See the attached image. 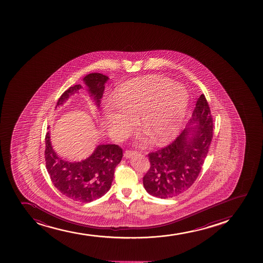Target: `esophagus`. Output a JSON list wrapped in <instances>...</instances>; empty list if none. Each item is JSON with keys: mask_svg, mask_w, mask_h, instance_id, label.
Returning <instances> with one entry per match:
<instances>
[{"mask_svg": "<svg viewBox=\"0 0 263 263\" xmlns=\"http://www.w3.org/2000/svg\"><path fill=\"white\" fill-rule=\"evenodd\" d=\"M136 151H125L124 152V157H126V158H130L131 157H133L134 155H136Z\"/></svg>", "mask_w": 263, "mask_h": 263, "instance_id": "esophagus-1", "label": "esophagus"}]
</instances>
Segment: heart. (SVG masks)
I'll return each instance as SVG.
<instances>
[{
	"label": "heart",
	"instance_id": "b5f03b06",
	"mask_svg": "<svg viewBox=\"0 0 263 263\" xmlns=\"http://www.w3.org/2000/svg\"><path fill=\"white\" fill-rule=\"evenodd\" d=\"M188 95L183 86L161 76L132 80L116 89L112 102L104 106L105 126L115 139L129 135L141 125L158 144H164L177 136L183 123L188 106ZM139 141L147 142V133L139 136Z\"/></svg>",
	"mask_w": 263,
	"mask_h": 263
}]
</instances>
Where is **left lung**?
<instances>
[{
	"instance_id": "1",
	"label": "left lung",
	"mask_w": 263,
	"mask_h": 263,
	"mask_svg": "<svg viewBox=\"0 0 263 263\" xmlns=\"http://www.w3.org/2000/svg\"><path fill=\"white\" fill-rule=\"evenodd\" d=\"M196 124L194 128L190 125ZM213 121L205 96L201 95L188 127L174 142L148 154L151 168L143 177L148 194L174 198L192 187L200 173L213 140Z\"/></svg>"
}]
</instances>
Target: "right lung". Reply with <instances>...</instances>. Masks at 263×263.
Returning a JSON list of instances; mask_svg holds the SVG:
<instances>
[{
  "instance_id": "right-lung-1",
  "label": "right lung",
  "mask_w": 263,
  "mask_h": 263,
  "mask_svg": "<svg viewBox=\"0 0 263 263\" xmlns=\"http://www.w3.org/2000/svg\"><path fill=\"white\" fill-rule=\"evenodd\" d=\"M108 77L90 73L83 79L89 93L99 107ZM81 85L69 87L59 99L57 106L65 103ZM45 164L54 186L72 200L88 203L101 198L112 184L115 168L121 162L122 148L116 144L99 145L93 153L80 162H68L58 157L51 147L50 133L45 136Z\"/></svg>"
}]
</instances>
